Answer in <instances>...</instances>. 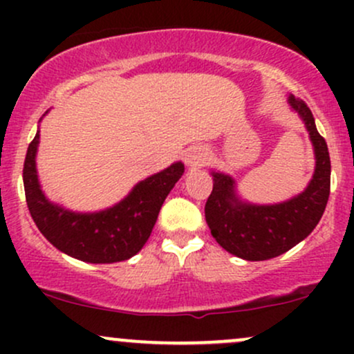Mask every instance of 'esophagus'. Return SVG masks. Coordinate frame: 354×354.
<instances>
[{"label": "esophagus", "mask_w": 354, "mask_h": 354, "mask_svg": "<svg viewBox=\"0 0 354 354\" xmlns=\"http://www.w3.org/2000/svg\"><path fill=\"white\" fill-rule=\"evenodd\" d=\"M185 161L186 166H189V168H201L208 161V151L201 148V146H193V148L186 151Z\"/></svg>", "instance_id": "obj_1"}]
</instances>
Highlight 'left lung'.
<instances>
[{
	"instance_id": "obj_1",
	"label": "left lung",
	"mask_w": 354,
	"mask_h": 354,
	"mask_svg": "<svg viewBox=\"0 0 354 354\" xmlns=\"http://www.w3.org/2000/svg\"><path fill=\"white\" fill-rule=\"evenodd\" d=\"M288 104L301 118L315 151V171L301 193L271 205L251 203L239 194L231 174L211 169L213 191L205 206L206 223L219 246L248 261L276 258L301 243L316 228L330 198L331 163L326 141L303 100L290 95Z\"/></svg>"
}]
</instances>
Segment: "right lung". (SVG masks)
Here are the masks:
<instances>
[{
  "label": "right lung",
  "mask_w": 354,
  "mask_h": 354,
  "mask_svg": "<svg viewBox=\"0 0 354 354\" xmlns=\"http://www.w3.org/2000/svg\"><path fill=\"white\" fill-rule=\"evenodd\" d=\"M38 146L39 128L28 146L23 168L24 194L31 218L43 236L61 253L95 265L124 261L145 246L166 196L185 173V165L176 161L138 181L123 200L109 208L73 211L51 201L43 191L36 168Z\"/></svg>",
  "instance_id": "right-lung-1"
}]
</instances>
